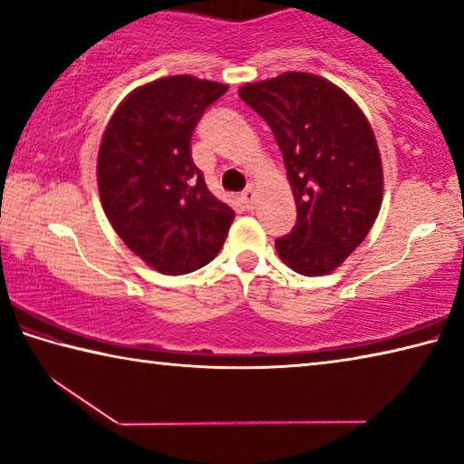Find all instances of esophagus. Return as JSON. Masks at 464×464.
I'll list each match as a JSON object with an SVG mask.
<instances>
[{
	"instance_id": "1",
	"label": "esophagus",
	"mask_w": 464,
	"mask_h": 464,
	"mask_svg": "<svg viewBox=\"0 0 464 464\" xmlns=\"http://www.w3.org/2000/svg\"><path fill=\"white\" fill-rule=\"evenodd\" d=\"M254 200H256V190H254V186L249 184L246 190L241 192V202L246 204L247 210H254Z\"/></svg>"
}]
</instances>
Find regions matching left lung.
Wrapping results in <instances>:
<instances>
[{
	"mask_svg": "<svg viewBox=\"0 0 464 464\" xmlns=\"http://www.w3.org/2000/svg\"><path fill=\"white\" fill-rule=\"evenodd\" d=\"M239 98L268 122L285 160L296 225L276 239L280 260L325 276L364 241L382 204V161L371 122L340 85L286 72L246 83Z\"/></svg>",
	"mask_w": 464,
	"mask_h": 464,
	"instance_id": "left-lung-1",
	"label": "left lung"
}]
</instances>
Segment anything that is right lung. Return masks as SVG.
<instances>
[{
    "instance_id": "obj_1",
    "label": "right lung",
    "mask_w": 464,
    "mask_h": 464,
    "mask_svg": "<svg viewBox=\"0 0 464 464\" xmlns=\"http://www.w3.org/2000/svg\"><path fill=\"white\" fill-rule=\"evenodd\" d=\"M227 90L194 75L149 82L121 102L102 135V208L124 246L169 276L215 260L235 218L210 194L190 149L196 122Z\"/></svg>"
}]
</instances>
